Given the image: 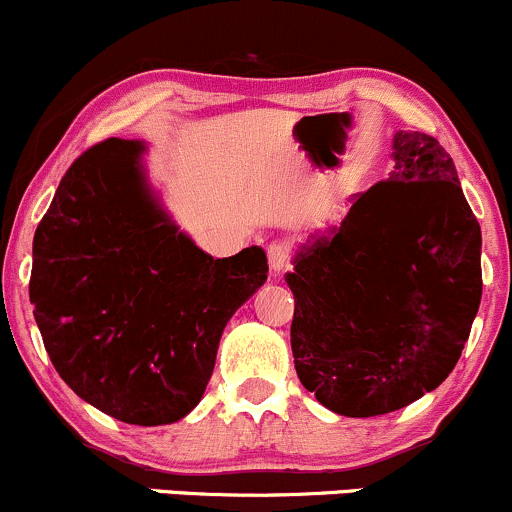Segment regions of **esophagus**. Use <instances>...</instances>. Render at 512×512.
<instances>
[{
	"mask_svg": "<svg viewBox=\"0 0 512 512\" xmlns=\"http://www.w3.org/2000/svg\"><path fill=\"white\" fill-rule=\"evenodd\" d=\"M268 254V266H271L273 273H283L290 268V246L283 244V241H275L266 249Z\"/></svg>",
	"mask_w": 512,
	"mask_h": 512,
	"instance_id": "34e87169",
	"label": "esophagus"
}]
</instances>
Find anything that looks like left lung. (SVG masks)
<instances>
[{"instance_id":"1","label":"left lung","mask_w":512,"mask_h":512,"mask_svg":"<svg viewBox=\"0 0 512 512\" xmlns=\"http://www.w3.org/2000/svg\"><path fill=\"white\" fill-rule=\"evenodd\" d=\"M295 370L350 418L404 409L445 382L481 302V227L455 162L426 132H396L394 169L287 275Z\"/></svg>"}]
</instances>
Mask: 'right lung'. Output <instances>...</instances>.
<instances>
[{"label":"right lung","instance_id":"right-lung-1","mask_svg":"<svg viewBox=\"0 0 512 512\" xmlns=\"http://www.w3.org/2000/svg\"><path fill=\"white\" fill-rule=\"evenodd\" d=\"M140 142L74 159L33 237V314L57 375L132 426L198 406L232 314L268 278L263 249L212 258L149 198Z\"/></svg>","mask_w":512,"mask_h":512}]
</instances>
